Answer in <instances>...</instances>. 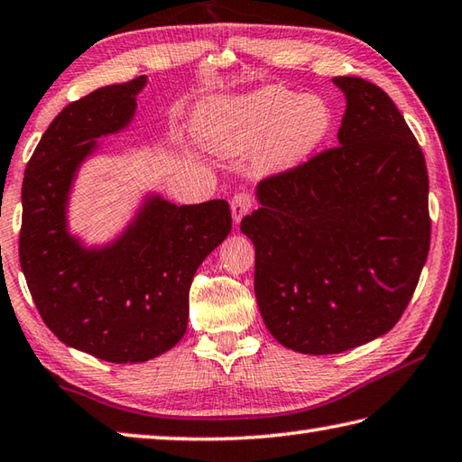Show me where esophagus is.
I'll use <instances>...</instances> for the list:
<instances>
[{"instance_id":"esophagus-1","label":"esophagus","mask_w":462,"mask_h":462,"mask_svg":"<svg viewBox=\"0 0 462 462\" xmlns=\"http://www.w3.org/2000/svg\"><path fill=\"white\" fill-rule=\"evenodd\" d=\"M251 207H254V201H251V197L247 193H237L231 199V215H233V223L239 225L243 217H245Z\"/></svg>"}]
</instances>
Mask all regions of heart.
I'll use <instances>...</instances> for the list:
<instances>
[{
  "mask_svg": "<svg viewBox=\"0 0 462 462\" xmlns=\"http://www.w3.org/2000/svg\"><path fill=\"white\" fill-rule=\"evenodd\" d=\"M332 108L316 94L263 86L245 94L217 96L195 112L197 138L208 152L239 156L254 151L257 175L298 169L332 130Z\"/></svg>",
  "mask_w": 462,
  "mask_h": 462,
  "instance_id": "obj_1",
  "label": "heart"
}]
</instances>
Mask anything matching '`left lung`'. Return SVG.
I'll use <instances>...</instances> for the list:
<instances>
[{"instance_id":"8db88e82","label":"left lung","mask_w":462,"mask_h":462,"mask_svg":"<svg viewBox=\"0 0 462 462\" xmlns=\"http://www.w3.org/2000/svg\"><path fill=\"white\" fill-rule=\"evenodd\" d=\"M332 82L346 96L337 146L261 180L241 221L269 334L311 356L388 334L430 247L429 172L404 116L376 84Z\"/></svg>"}]
</instances>
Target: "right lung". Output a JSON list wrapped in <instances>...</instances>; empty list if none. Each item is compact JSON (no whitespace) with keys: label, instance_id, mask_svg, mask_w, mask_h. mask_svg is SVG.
<instances>
[{"label":"right lung","instance_id":"right-lung-1","mask_svg":"<svg viewBox=\"0 0 462 462\" xmlns=\"http://www.w3.org/2000/svg\"><path fill=\"white\" fill-rule=\"evenodd\" d=\"M146 76L104 86L51 120L25 167L20 263L54 336L112 364L169 352L187 332L199 265L231 231L227 201L175 205L149 190L115 239L88 245L69 231V193L98 138L130 126Z\"/></svg>","mask_w":462,"mask_h":462}]
</instances>
